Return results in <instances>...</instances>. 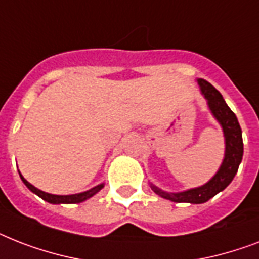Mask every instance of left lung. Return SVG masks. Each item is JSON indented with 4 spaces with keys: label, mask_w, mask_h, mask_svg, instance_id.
I'll return each instance as SVG.
<instances>
[{
    "label": "left lung",
    "mask_w": 259,
    "mask_h": 259,
    "mask_svg": "<svg viewBox=\"0 0 259 259\" xmlns=\"http://www.w3.org/2000/svg\"><path fill=\"white\" fill-rule=\"evenodd\" d=\"M198 85L200 88V94L207 101V107L222 128L223 138H225V156L222 164L215 172L214 177L204 185L199 187L190 188L181 192H168L162 188L156 187L154 183H150L151 190L162 196L164 199L177 203H192L200 204L211 199L218 192L223 191L234 179L238 167L242 162L243 156V140H242V130L238 123L235 113L229 108L223 96L219 94L214 87L203 78H198Z\"/></svg>",
    "instance_id": "8db88e82"
}]
</instances>
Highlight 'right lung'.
Wrapping results in <instances>:
<instances>
[{
    "label": "right lung",
    "mask_w": 259,
    "mask_h": 259,
    "mask_svg": "<svg viewBox=\"0 0 259 259\" xmlns=\"http://www.w3.org/2000/svg\"><path fill=\"white\" fill-rule=\"evenodd\" d=\"M20 174V178H21V181L24 182V185L33 192V194H36L37 196H40L41 199H44L45 202L52 204H72V203H81L84 200L90 199L95 194L100 191L101 188L104 187V183H100V185L95 186L91 190H87L84 192H78V194H72V195H55V194H49V192L41 191L37 187H34L33 185H30L24 177H22V174L18 171Z\"/></svg>",
    "instance_id": "add662e5"
}]
</instances>
